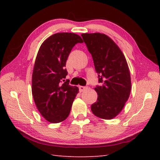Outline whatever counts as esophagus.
I'll return each instance as SVG.
<instances>
[{
	"label": "esophagus",
	"mask_w": 160,
	"mask_h": 160,
	"mask_svg": "<svg viewBox=\"0 0 160 160\" xmlns=\"http://www.w3.org/2000/svg\"><path fill=\"white\" fill-rule=\"evenodd\" d=\"M87 88H88V87H85V86H79V90H80V92H84V91H85Z\"/></svg>",
	"instance_id": "esophagus-1"
}]
</instances>
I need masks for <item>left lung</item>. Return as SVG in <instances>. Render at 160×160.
<instances>
[{"instance_id": "8db88e82", "label": "left lung", "mask_w": 160, "mask_h": 160, "mask_svg": "<svg viewBox=\"0 0 160 160\" xmlns=\"http://www.w3.org/2000/svg\"><path fill=\"white\" fill-rule=\"evenodd\" d=\"M81 36L92 56L101 83L94 88L98 97L91 110L100 118L112 119L123 109L131 93V75L126 59L107 35L85 33Z\"/></svg>"}]
</instances>
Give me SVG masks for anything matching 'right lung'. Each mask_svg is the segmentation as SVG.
<instances>
[{
	"mask_svg": "<svg viewBox=\"0 0 160 160\" xmlns=\"http://www.w3.org/2000/svg\"><path fill=\"white\" fill-rule=\"evenodd\" d=\"M79 35L56 33L47 38L38 51L32 79V93L37 109L48 122L56 123L68 118L78 93L76 86L65 81V68L72 48L82 43Z\"/></svg>",
	"mask_w": 160,
	"mask_h": 160,
	"instance_id": "add662e5",
	"label": "right lung"
}]
</instances>
